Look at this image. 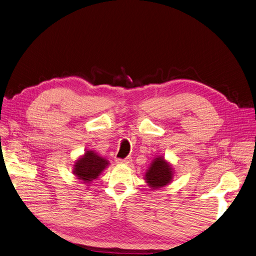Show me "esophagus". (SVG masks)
Here are the masks:
<instances>
[{"instance_id":"34e87169","label":"esophagus","mask_w":256,"mask_h":256,"mask_svg":"<svg viewBox=\"0 0 256 256\" xmlns=\"http://www.w3.org/2000/svg\"><path fill=\"white\" fill-rule=\"evenodd\" d=\"M132 162V158H124V160H121V158H117L116 160V162H118V164H130Z\"/></svg>"}]
</instances>
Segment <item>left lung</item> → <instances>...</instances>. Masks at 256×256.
I'll return each instance as SVG.
<instances>
[{
    "mask_svg": "<svg viewBox=\"0 0 256 256\" xmlns=\"http://www.w3.org/2000/svg\"><path fill=\"white\" fill-rule=\"evenodd\" d=\"M173 176L174 172L171 164L164 158V156H158L146 170L144 180L151 189H158L169 185Z\"/></svg>",
    "mask_w": 256,
    "mask_h": 256,
    "instance_id": "8db88e82",
    "label": "left lung"
}]
</instances>
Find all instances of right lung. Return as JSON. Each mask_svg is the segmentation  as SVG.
Listing matches in <instances>:
<instances>
[{
    "instance_id": "1",
    "label": "right lung",
    "mask_w": 256,
    "mask_h": 256,
    "mask_svg": "<svg viewBox=\"0 0 256 256\" xmlns=\"http://www.w3.org/2000/svg\"><path fill=\"white\" fill-rule=\"evenodd\" d=\"M110 162L94 151H86L73 164V174L85 184H90L108 166Z\"/></svg>"
}]
</instances>
